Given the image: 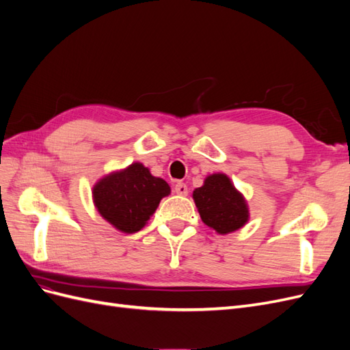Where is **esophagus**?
<instances>
[{"mask_svg":"<svg viewBox=\"0 0 350 350\" xmlns=\"http://www.w3.org/2000/svg\"><path fill=\"white\" fill-rule=\"evenodd\" d=\"M174 191L177 195H182V196H186L187 193H189V189H187V186L185 185V183H182V182H178V183H176V186H174Z\"/></svg>","mask_w":350,"mask_h":350,"instance_id":"esophagus-1","label":"esophagus"}]
</instances>
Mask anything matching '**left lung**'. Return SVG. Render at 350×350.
<instances>
[{"instance_id": "obj_1", "label": "left lung", "mask_w": 350, "mask_h": 350, "mask_svg": "<svg viewBox=\"0 0 350 350\" xmlns=\"http://www.w3.org/2000/svg\"><path fill=\"white\" fill-rule=\"evenodd\" d=\"M193 199L202 221L219 234L239 230L249 219L244 198L225 174L206 177L204 186L195 189Z\"/></svg>"}]
</instances>
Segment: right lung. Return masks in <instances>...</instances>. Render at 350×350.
<instances>
[{
	"instance_id": "obj_1",
	"label": "right lung",
	"mask_w": 350,
	"mask_h": 350,
	"mask_svg": "<svg viewBox=\"0 0 350 350\" xmlns=\"http://www.w3.org/2000/svg\"><path fill=\"white\" fill-rule=\"evenodd\" d=\"M168 193L165 180L154 177L141 163L101 178L93 189L100 215L123 232L139 231Z\"/></svg>"
}]
</instances>
